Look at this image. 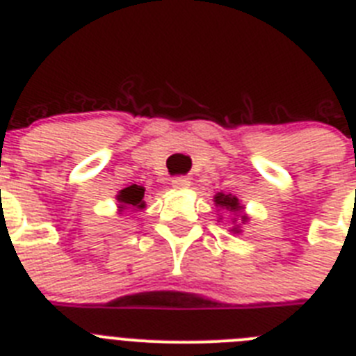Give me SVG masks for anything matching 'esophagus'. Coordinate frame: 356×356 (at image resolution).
I'll list each match as a JSON object with an SVG mask.
<instances>
[{
    "label": "esophagus",
    "instance_id": "34e87169",
    "mask_svg": "<svg viewBox=\"0 0 356 356\" xmlns=\"http://www.w3.org/2000/svg\"><path fill=\"white\" fill-rule=\"evenodd\" d=\"M171 185L175 188H178V191H184V188L191 187V180H188L187 176H175L171 180Z\"/></svg>",
    "mask_w": 356,
    "mask_h": 356
}]
</instances>
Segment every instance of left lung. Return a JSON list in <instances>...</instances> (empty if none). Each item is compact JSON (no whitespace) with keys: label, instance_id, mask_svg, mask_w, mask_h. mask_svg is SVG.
Segmentation results:
<instances>
[{"label":"left lung","instance_id":"1","mask_svg":"<svg viewBox=\"0 0 356 356\" xmlns=\"http://www.w3.org/2000/svg\"><path fill=\"white\" fill-rule=\"evenodd\" d=\"M213 205H216V209L234 216L232 219H229V221H232V228H229V232L237 235L242 234V226L250 221V216L244 212V205L238 201V197L232 196V194L217 193L216 196H213ZM219 219H221V216H219Z\"/></svg>","mask_w":356,"mask_h":356}]
</instances>
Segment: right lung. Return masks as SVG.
I'll return each mask as SVG.
<instances>
[{
	"label": "right lung",
	"mask_w": 356,
	"mask_h": 356,
	"mask_svg": "<svg viewBox=\"0 0 356 356\" xmlns=\"http://www.w3.org/2000/svg\"><path fill=\"white\" fill-rule=\"evenodd\" d=\"M118 212H137V210L146 209V201H144V187L140 185H130V187H124L122 191H119L118 196Z\"/></svg>",
	"instance_id": "add662e5"
}]
</instances>
